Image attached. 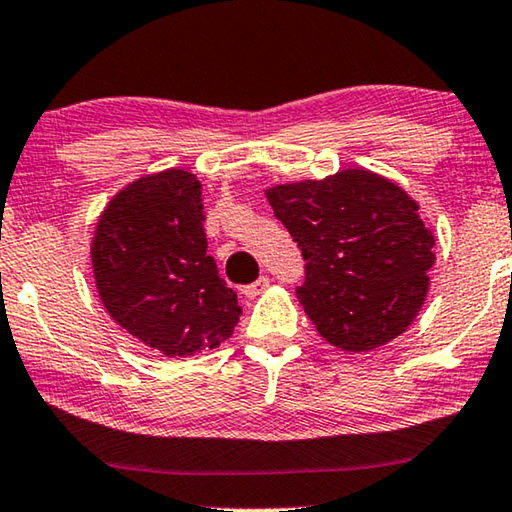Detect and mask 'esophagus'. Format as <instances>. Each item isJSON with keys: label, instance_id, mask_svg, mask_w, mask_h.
Instances as JSON below:
<instances>
[{"label": "esophagus", "instance_id": "esophagus-1", "mask_svg": "<svg viewBox=\"0 0 512 512\" xmlns=\"http://www.w3.org/2000/svg\"><path fill=\"white\" fill-rule=\"evenodd\" d=\"M269 282H271V280L266 278V276L257 278V280L253 282V285H246V287H243V294H246L248 299H257V296H259V294H264V289L269 287Z\"/></svg>", "mask_w": 512, "mask_h": 512}]
</instances>
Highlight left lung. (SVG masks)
Returning <instances> with one entry per match:
<instances>
[{
	"label": "left lung",
	"mask_w": 512,
	"mask_h": 512,
	"mask_svg": "<svg viewBox=\"0 0 512 512\" xmlns=\"http://www.w3.org/2000/svg\"><path fill=\"white\" fill-rule=\"evenodd\" d=\"M264 195L308 262L296 296L326 342L370 352L407 331L437 259L434 232L407 190L352 167L280 183Z\"/></svg>",
	"instance_id": "1"
}]
</instances>
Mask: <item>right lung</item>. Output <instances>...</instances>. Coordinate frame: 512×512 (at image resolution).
<instances>
[{"label": "right lung", "instance_id": "right-lung-1", "mask_svg": "<svg viewBox=\"0 0 512 512\" xmlns=\"http://www.w3.org/2000/svg\"><path fill=\"white\" fill-rule=\"evenodd\" d=\"M202 183L193 172L142 174L98 216L91 266L110 317L167 358L216 349L241 305L207 255Z\"/></svg>", "mask_w": 512, "mask_h": 512}]
</instances>
